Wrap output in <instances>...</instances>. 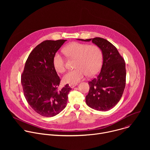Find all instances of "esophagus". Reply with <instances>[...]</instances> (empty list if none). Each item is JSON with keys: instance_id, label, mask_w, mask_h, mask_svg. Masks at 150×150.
<instances>
[{"instance_id": "1", "label": "esophagus", "mask_w": 150, "mask_h": 150, "mask_svg": "<svg viewBox=\"0 0 150 150\" xmlns=\"http://www.w3.org/2000/svg\"><path fill=\"white\" fill-rule=\"evenodd\" d=\"M78 85V83H70L69 84V86L71 87V88H74L75 87H76V85Z\"/></svg>"}]
</instances>
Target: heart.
<instances>
[{
    "label": "heart",
    "instance_id": "heart-1",
    "mask_svg": "<svg viewBox=\"0 0 150 150\" xmlns=\"http://www.w3.org/2000/svg\"><path fill=\"white\" fill-rule=\"evenodd\" d=\"M63 52L70 58L76 59L75 69L67 72L63 78L64 82L76 83L87 75L93 76L100 71L103 61L100 48L95 45H89L79 42H72L63 49ZM56 71L62 73L65 71V60L63 56L56 52L53 57Z\"/></svg>",
    "mask_w": 150,
    "mask_h": 150
}]
</instances>
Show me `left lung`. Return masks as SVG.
Masks as SVG:
<instances>
[{
	"label": "left lung",
	"mask_w": 150,
	"mask_h": 150,
	"mask_svg": "<svg viewBox=\"0 0 150 150\" xmlns=\"http://www.w3.org/2000/svg\"><path fill=\"white\" fill-rule=\"evenodd\" d=\"M92 41L102 51L103 62L100 72L88 82L90 90L85 97L87 104L99 111H108L120 101L126 84L125 62L116 47L100 37L78 39Z\"/></svg>",
	"instance_id": "obj_1"
}]
</instances>
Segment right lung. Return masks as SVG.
Instances as JSON below:
<instances>
[{"mask_svg":"<svg viewBox=\"0 0 150 150\" xmlns=\"http://www.w3.org/2000/svg\"><path fill=\"white\" fill-rule=\"evenodd\" d=\"M67 40H45L29 54L21 75L24 95L31 108L45 117H53L67 104L71 88L67 84L60 90V79L53 67V57Z\"/></svg>","mask_w":150,"mask_h":150,"instance_id":"obj_1","label":"right lung"}]
</instances>
